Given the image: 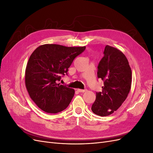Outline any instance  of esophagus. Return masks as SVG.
I'll use <instances>...</instances> for the list:
<instances>
[{
  "mask_svg": "<svg viewBox=\"0 0 153 153\" xmlns=\"http://www.w3.org/2000/svg\"><path fill=\"white\" fill-rule=\"evenodd\" d=\"M77 91L79 92H85V91H87V89H78Z\"/></svg>",
  "mask_w": 153,
  "mask_h": 153,
  "instance_id": "1",
  "label": "esophagus"
}]
</instances>
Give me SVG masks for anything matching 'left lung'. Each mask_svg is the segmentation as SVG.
Masks as SVG:
<instances>
[{"mask_svg":"<svg viewBox=\"0 0 153 153\" xmlns=\"http://www.w3.org/2000/svg\"><path fill=\"white\" fill-rule=\"evenodd\" d=\"M98 66V78L103 80L102 91L96 92L91 110L101 117L116 111L131 89V70L127 58L119 50L106 45Z\"/></svg>","mask_w":153,"mask_h":153,"instance_id":"8db88e82","label":"left lung"}]
</instances>
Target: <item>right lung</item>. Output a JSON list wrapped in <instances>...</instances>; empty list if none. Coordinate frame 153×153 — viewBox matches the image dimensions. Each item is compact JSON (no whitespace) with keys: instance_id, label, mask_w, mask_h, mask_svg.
I'll return each mask as SVG.
<instances>
[{"instance_id":"right-lung-1","label":"right lung","mask_w":153,"mask_h":153,"mask_svg":"<svg viewBox=\"0 0 153 153\" xmlns=\"http://www.w3.org/2000/svg\"><path fill=\"white\" fill-rule=\"evenodd\" d=\"M85 49V47L45 44L32 52L25 69V86L30 98L40 109L56 114L68 107L75 90L57 82L61 76L68 75L73 60Z\"/></svg>"}]
</instances>
